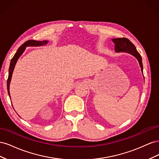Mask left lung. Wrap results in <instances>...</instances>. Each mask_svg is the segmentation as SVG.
Here are the masks:
<instances>
[{
	"label": "left lung",
	"mask_w": 159,
	"mask_h": 159,
	"mask_svg": "<svg viewBox=\"0 0 159 159\" xmlns=\"http://www.w3.org/2000/svg\"><path fill=\"white\" fill-rule=\"evenodd\" d=\"M113 42L115 44V52H125L129 54L133 55L138 60L139 64H140L141 71L143 72V67L142 63V58L140 54L137 50L135 46L133 43L126 38H115L113 39Z\"/></svg>",
	"instance_id": "left-lung-1"
}]
</instances>
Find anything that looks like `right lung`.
<instances>
[{
	"label": "right lung",
	"instance_id": "1",
	"mask_svg": "<svg viewBox=\"0 0 159 159\" xmlns=\"http://www.w3.org/2000/svg\"><path fill=\"white\" fill-rule=\"evenodd\" d=\"M48 44L47 41H36V40H28L25 42L24 44L20 46L19 47V48L17 50V52H16V54H14L12 58L11 59V64H10V67H9V70H8V80H7V90H8V93L9 95V97H10V93H9V85H10L11 83V80L12 78V72L14 68V66H15V64L16 63V61L19 58L22 53L25 51L26 47V46H43V45H46Z\"/></svg>",
	"mask_w": 159,
	"mask_h": 159
}]
</instances>
